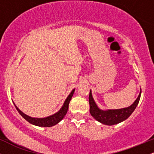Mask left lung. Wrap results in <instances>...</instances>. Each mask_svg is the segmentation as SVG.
Listing matches in <instances>:
<instances>
[{
  "mask_svg": "<svg viewBox=\"0 0 154 154\" xmlns=\"http://www.w3.org/2000/svg\"><path fill=\"white\" fill-rule=\"evenodd\" d=\"M141 90L137 98L133 103L129 107L120 109H109V110H101L97 106L93 96H92L91 90L89 94V103H90V113L91 116L94 117L97 121L106 125H114L125 121L135 111L139 103L140 98Z\"/></svg>",
  "mask_w": 154,
  "mask_h": 154,
  "instance_id": "obj_1",
  "label": "left lung"
}]
</instances>
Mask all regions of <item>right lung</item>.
<instances>
[{
    "label": "right lung",
    "mask_w": 154,
    "mask_h": 154,
    "mask_svg": "<svg viewBox=\"0 0 154 154\" xmlns=\"http://www.w3.org/2000/svg\"><path fill=\"white\" fill-rule=\"evenodd\" d=\"M74 92H75V89L71 92V93H70L69 95V96L67 97L66 100H65L64 103H63V106L61 107V109H60L57 113L53 114L52 116H48V117L45 118L30 117V116L26 115V114H24L22 111L19 110L15 104L14 106L16 109H17V110L18 111V112L21 114V116H22L24 119H25L26 121L29 122V123L39 127H52L54 126V125H56V124L59 123L66 114L67 111H68L69 109V104L70 100L72 99V97L74 94Z\"/></svg>",
    "instance_id": "right-lung-1"
}]
</instances>
